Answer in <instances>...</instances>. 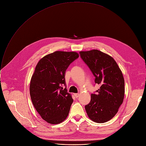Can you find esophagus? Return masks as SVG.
<instances>
[{
	"mask_svg": "<svg viewBox=\"0 0 146 146\" xmlns=\"http://www.w3.org/2000/svg\"><path fill=\"white\" fill-rule=\"evenodd\" d=\"M74 95L76 98H77L79 96V94H74Z\"/></svg>",
	"mask_w": 146,
	"mask_h": 146,
	"instance_id": "esophagus-1",
	"label": "esophagus"
}]
</instances>
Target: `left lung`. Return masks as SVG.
I'll return each mask as SVG.
<instances>
[{
    "label": "left lung",
    "instance_id": "left-lung-1",
    "mask_svg": "<svg viewBox=\"0 0 146 146\" xmlns=\"http://www.w3.org/2000/svg\"><path fill=\"white\" fill-rule=\"evenodd\" d=\"M80 54L94 75L95 83L100 86L85 106L87 114L95 122H106L115 116L123 102L122 73L113 57L99 50L80 51Z\"/></svg>",
    "mask_w": 146,
    "mask_h": 146
}]
</instances>
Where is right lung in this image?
I'll list each match as a JSON object with an SVG mask.
<instances>
[{"instance_id":"1","label":"right lung","mask_w":146,"mask_h":146,"mask_svg":"<svg viewBox=\"0 0 146 146\" xmlns=\"http://www.w3.org/2000/svg\"><path fill=\"white\" fill-rule=\"evenodd\" d=\"M78 56L76 52L56 51L43 57L36 66L30 95L36 111L49 123H59L68 116L73 100L62 86L66 85V69Z\"/></svg>"}]
</instances>
